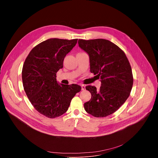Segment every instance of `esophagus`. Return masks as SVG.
I'll use <instances>...</instances> for the list:
<instances>
[{
  "mask_svg": "<svg viewBox=\"0 0 158 158\" xmlns=\"http://www.w3.org/2000/svg\"><path fill=\"white\" fill-rule=\"evenodd\" d=\"M81 89L82 90V91H84V90L85 89V85H81Z\"/></svg>",
  "mask_w": 158,
  "mask_h": 158,
  "instance_id": "1",
  "label": "esophagus"
}]
</instances>
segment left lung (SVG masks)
<instances>
[{"label":"left lung","mask_w":158,"mask_h":158,"mask_svg":"<svg viewBox=\"0 0 158 158\" xmlns=\"http://www.w3.org/2000/svg\"><path fill=\"white\" fill-rule=\"evenodd\" d=\"M78 44L89 56L91 73L101 81L99 90L92 85L85 87L91 98L84 103V109L94 117H106L116 112L130 95L133 85L130 63L124 51L108 40L79 39Z\"/></svg>","instance_id":"1"}]
</instances>
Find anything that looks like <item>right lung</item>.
<instances>
[{"instance_id": "right-lung-1", "label": "right lung", "mask_w": 158, "mask_h": 158, "mask_svg": "<svg viewBox=\"0 0 158 158\" xmlns=\"http://www.w3.org/2000/svg\"><path fill=\"white\" fill-rule=\"evenodd\" d=\"M77 42V39L44 40L31 51L24 63L22 78L26 95L39 113L49 118L64 114L81 90L79 85L59 84L56 81L64 57Z\"/></svg>"}]
</instances>
